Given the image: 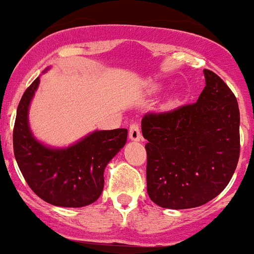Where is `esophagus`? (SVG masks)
<instances>
[{
  "mask_svg": "<svg viewBox=\"0 0 254 254\" xmlns=\"http://www.w3.org/2000/svg\"><path fill=\"white\" fill-rule=\"evenodd\" d=\"M129 137L132 141H140L141 140V132H140V127L134 123L129 127Z\"/></svg>",
  "mask_w": 254,
  "mask_h": 254,
  "instance_id": "34e87169",
  "label": "esophagus"
}]
</instances>
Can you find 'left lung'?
I'll return each instance as SVG.
<instances>
[{
  "label": "left lung",
  "mask_w": 254,
  "mask_h": 254,
  "mask_svg": "<svg viewBox=\"0 0 254 254\" xmlns=\"http://www.w3.org/2000/svg\"><path fill=\"white\" fill-rule=\"evenodd\" d=\"M205 87L193 104L147 113L141 120L147 143V193L166 209H190L219 195L240 157V109L231 89L204 70Z\"/></svg>",
  "instance_id": "8db88e82"
}]
</instances>
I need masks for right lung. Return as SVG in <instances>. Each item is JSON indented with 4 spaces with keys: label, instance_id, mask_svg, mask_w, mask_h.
Listing matches in <instances>:
<instances>
[{
    "label": "right lung",
    "instance_id": "right-lung-1",
    "mask_svg": "<svg viewBox=\"0 0 254 254\" xmlns=\"http://www.w3.org/2000/svg\"><path fill=\"white\" fill-rule=\"evenodd\" d=\"M39 82V77L35 78L18 104L13 129L18 167L30 189L51 205H89L101 196L104 168L124 147L127 130H97L68 147H48L33 136L28 122L30 102Z\"/></svg>",
    "mask_w": 254,
    "mask_h": 254
}]
</instances>
